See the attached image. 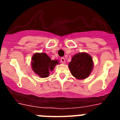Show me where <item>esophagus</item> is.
<instances>
[{
	"mask_svg": "<svg viewBox=\"0 0 120 120\" xmlns=\"http://www.w3.org/2000/svg\"><path fill=\"white\" fill-rule=\"evenodd\" d=\"M61 62H62V64L65 63V58H64V57H62V58H61Z\"/></svg>",
	"mask_w": 120,
	"mask_h": 120,
	"instance_id": "obj_1",
	"label": "esophagus"
}]
</instances>
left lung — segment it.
<instances>
[{
    "label": "left lung",
    "instance_id": "obj_1",
    "mask_svg": "<svg viewBox=\"0 0 120 120\" xmlns=\"http://www.w3.org/2000/svg\"><path fill=\"white\" fill-rule=\"evenodd\" d=\"M93 61L91 55L86 53H79L74 55L68 64L71 75L77 79L88 77L93 68Z\"/></svg>",
    "mask_w": 120,
    "mask_h": 120
}]
</instances>
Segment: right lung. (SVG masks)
Listing matches in <instances>:
<instances>
[{
  "instance_id": "obj_1",
  "label": "right lung",
  "mask_w": 120,
  "mask_h": 120,
  "mask_svg": "<svg viewBox=\"0 0 120 120\" xmlns=\"http://www.w3.org/2000/svg\"><path fill=\"white\" fill-rule=\"evenodd\" d=\"M57 64H59L58 61L51 60L45 53H35L32 58V68L41 78L48 77L49 70L52 71Z\"/></svg>"
}]
</instances>
